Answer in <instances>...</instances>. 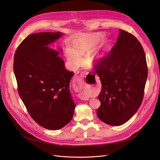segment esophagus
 I'll return each mask as SVG.
<instances>
[{
  "label": "esophagus",
  "instance_id": "1",
  "mask_svg": "<svg viewBox=\"0 0 160 160\" xmlns=\"http://www.w3.org/2000/svg\"><path fill=\"white\" fill-rule=\"evenodd\" d=\"M83 79H84V75L83 74L82 72H78L75 75V77L73 80V87L75 90L78 91L81 89L82 85L83 83ZM79 97L82 100H84V101L88 100V98L84 96L82 94H79Z\"/></svg>",
  "mask_w": 160,
  "mask_h": 160
}]
</instances>
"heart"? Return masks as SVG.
Here are the masks:
<instances>
[{
  "mask_svg": "<svg viewBox=\"0 0 160 160\" xmlns=\"http://www.w3.org/2000/svg\"><path fill=\"white\" fill-rule=\"evenodd\" d=\"M100 38V35H94L90 38L83 37L75 43L73 49L68 47L66 49V52L70 64L73 67H77L82 61L81 56L90 52ZM106 50V47L104 46L93 52L89 57V61L92 63L100 61L105 56Z\"/></svg>",
  "mask_w": 160,
  "mask_h": 160,
  "instance_id": "heart-1",
  "label": "heart"
}]
</instances>
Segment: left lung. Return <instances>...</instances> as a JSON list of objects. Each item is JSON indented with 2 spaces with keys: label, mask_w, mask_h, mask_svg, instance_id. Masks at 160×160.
<instances>
[{
  "label": "left lung",
  "mask_w": 160,
  "mask_h": 160,
  "mask_svg": "<svg viewBox=\"0 0 160 160\" xmlns=\"http://www.w3.org/2000/svg\"><path fill=\"white\" fill-rule=\"evenodd\" d=\"M95 68L102 84L97 115L108 125H121L142 102L148 77L143 48L133 35L120 29L116 44Z\"/></svg>",
  "instance_id": "obj_1"
}]
</instances>
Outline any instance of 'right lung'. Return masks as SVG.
Returning a JSON list of instances; mask_svg holds the SVG:
<instances>
[{
    "instance_id": "1",
    "label": "right lung",
    "mask_w": 160,
    "mask_h": 160,
    "mask_svg": "<svg viewBox=\"0 0 160 160\" xmlns=\"http://www.w3.org/2000/svg\"><path fill=\"white\" fill-rule=\"evenodd\" d=\"M62 35H30L20 43L14 58V73L21 100L39 125L52 130L72 120L76 106L69 88L74 73L65 69L59 52L49 47Z\"/></svg>"
}]
</instances>
